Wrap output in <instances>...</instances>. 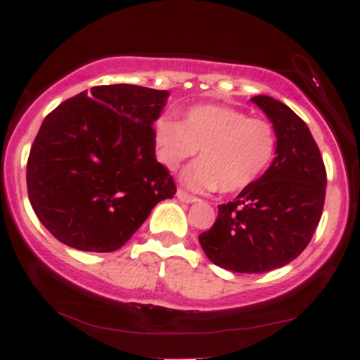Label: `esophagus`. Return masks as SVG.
Segmentation results:
<instances>
[{"label": "esophagus", "instance_id": "1", "mask_svg": "<svg viewBox=\"0 0 360 360\" xmlns=\"http://www.w3.org/2000/svg\"><path fill=\"white\" fill-rule=\"evenodd\" d=\"M176 196H177V200L184 201V203H194V201H198L196 196H191V194L183 191V189H177Z\"/></svg>", "mask_w": 360, "mask_h": 360}]
</instances>
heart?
<instances>
[{"label":"heart","mask_w":360,"mask_h":360,"mask_svg":"<svg viewBox=\"0 0 360 360\" xmlns=\"http://www.w3.org/2000/svg\"><path fill=\"white\" fill-rule=\"evenodd\" d=\"M155 150L160 164L177 171L200 150V160L184 176L196 191L238 193L250 188L271 166L278 134L269 120L221 105H196L183 120H157Z\"/></svg>","instance_id":"1"}]
</instances>
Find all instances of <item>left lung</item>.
<instances>
[{
	"instance_id": "obj_1",
	"label": "left lung",
	"mask_w": 360,
	"mask_h": 360,
	"mask_svg": "<svg viewBox=\"0 0 360 360\" xmlns=\"http://www.w3.org/2000/svg\"><path fill=\"white\" fill-rule=\"evenodd\" d=\"M278 134L271 167L259 181L218 206L200 235L206 257L232 272H266L295 260L311 240L325 203L326 171L307 123L271 96H254Z\"/></svg>"
}]
</instances>
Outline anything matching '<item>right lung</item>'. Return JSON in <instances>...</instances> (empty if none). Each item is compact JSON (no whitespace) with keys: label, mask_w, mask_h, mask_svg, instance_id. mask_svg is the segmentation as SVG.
<instances>
[{"label":"right lung","mask_w":360,"mask_h":360,"mask_svg":"<svg viewBox=\"0 0 360 360\" xmlns=\"http://www.w3.org/2000/svg\"><path fill=\"white\" fill-rule=\"evenodd\" d=\"M167 96L135 84L94 86L45 117L28 155L27 189L57 240L118 250L159 201L174 196L152 128Z\"/></svg>","instance_id":"obj_1"}]
</instances>
